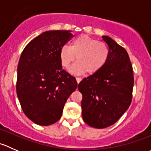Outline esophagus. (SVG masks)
Listing matches in <instances>:
<instances>
[{
  "mask_svg": "<svg viewBox=\"0 0 151 151\" xmlns=\"http://www.w3.org/2000/svg\"><path fill=\"white\" fill-rule=\"evenodd\" d=\"M76 80H77V83L79 84L80 83V81L82 80V79L80 77H76Z\"/></svg>",
  "mask_w": 151,
  "mask_h": 151,
  "instance_id": "34e87169",
  "label": "esophagus"
}]
</instances>
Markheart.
<instances>
[{"instance_id": "obj_1", "label": "heart", "mask_w": 151, "mask_h": 151, "mask_svg": "<svg viewBox=\"0 0 151 151\" xmlns=\"http://www.w3.org/2000/svg\"><path fill=\"white\" fill-rule=\"evenodd\" d=\"M109 57V47L104 42L81 35L72 41L71 46H63L60 50V60L63 67L68 68L77 58V62L70 68L71 74L88 73L90 75L101 71Z\"/></svg>"}]
</instances>
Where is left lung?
<instances>
[{
  "instance_id": "8db88e82",
  "label": "left lung",
  "mask_w": 151,
  "mask_h": 151,
  "mask_svg": "<svg viewBox=\"0 0 151 151\" xmlns=\"http://www.w3.org/2000/svg\"><path fill=\"white\" fill-rule=\"evenodd\" d=\"M102 39L109 50L107 63L78 85L83 95V120L96 129L112 126L120 119L132 103L134 85L133 68L126 50L108 36Z\"/></svg>"
}]
</instances>
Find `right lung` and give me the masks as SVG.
Masks as SVG:
<instances>
[{"label": "right lung", "mask_w": 151, "mask_h": 151, "mask_svg": "<svg viewBox=\"0 0 151 151\" xmlns=\"http://www.w3.org/2000/svg\"><path fill=\"white\" fill-rule=\"evenodd\" d=\"M70 32H44L29 42L19 58L17 97L25 115L40 126L57 122L77 89L75 77L62 68L60 60V49L73 37Z\"/></svg>", "instance_id": "add662e5"}]
</instances>
